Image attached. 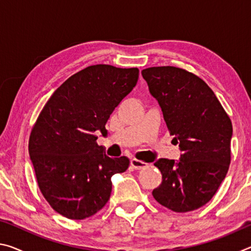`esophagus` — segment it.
<instances>
[{
  "label": "esophagus",
  "mask_w": 251,
  "mask_h": 251,
  "mask_svg": "<svg viewBox=\"0 0 251 251\" xmlns=\"http://www.w3.org/2000/svg\"><path fill=\"white\" fill-rule=\"evenodd\" d=\"M130 165H131V167L136 169V171H141V169H144L145 167H147L146 163H144V161H142V160L135 159V158L130 160Z\"/></svg>",
  "instance_id": "esophagus-1"
}]
</instances>
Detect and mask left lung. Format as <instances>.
<instances>
[{
  "mask_svg": "<svg viewBox=\"0 0 251 251\" xmlns=\"http://www.w3.org/2000/svg\"><path fill=\"white\" fill-rule=\"evenodd\" d=\"M142 75L181 151L179 160L159 158L154 163L163 181L152 196L173 211L198 209L210 201L227 175L230 118L211 88L193 73L158 66L143 70Z\"/></svg>",
  "mask_w": 251,
  "mask_h": 251,
  "instance_id": "left-lung-1",
  "label": "left lung"
}]
</instances>
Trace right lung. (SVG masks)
<instances>
[{
	"instance_id": "add662e5",
	"label": "right lung",
	"mask_w": 251,
	"mask_h": 251,
	"mask_svg": "<svg viewBox=\"0 0 251 251\" xmlns=\"http://www.w3.org/2000/svg\"><path fill=\"white\" fill-rule=\"evenodd\" d=\"M138 69L92 65L67 78L42 109L28 142L37 184L55 211L69 219L91 217L112 193V178L129 166L96 143L110 114L137 83Z\"/></svg>"
}]
</instances>
